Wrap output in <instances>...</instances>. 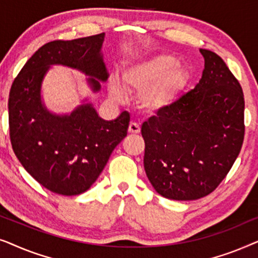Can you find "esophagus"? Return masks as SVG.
<instances>
[{"label": "esophagus", "instance_id": "34e87169", "mask_svg": "<svg viewBox=\"0 0 258 258\" xmlns=\"http://www.w3.org/2000/svg\"><path fill=\"white\" fill-rule=\"evenodd\" d=\"M128 132L130 134H140L141 128H140L139 124H136V123H130L129 128H128Z\"/></svg>", "mask_w": 258, "mask_h": 258}]
</instances>
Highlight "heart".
<instances>
[{
	"label": "heart",
	"mask_w": 258,
	"mask_h": 258,
	"mask_svg": "<svg viewBox=\"0 0 258 258\" xmlns=\"http://www.w3.org/2000/svg\"><path fill=\"white\" fill-rule=\"evenodd\" d=\"M191 79L188 67L177 63L174 56L161 54L136 63L122 73V87L129 93L140 94V102L147 111L157 114L172 107ZM110 96L122 101L124 94L116 81L109 87Z\"/></svg>",
	"instance_id": "b5f03b06"
}]
</instances>
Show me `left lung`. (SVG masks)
Listing matches in <instances>:
<instances>
[{"instance_id":"left-lung-1","label":"left lung","mask_w":258,"mask_h":258,"mask_svg":"<svg viewBox=\"0 0 258 258\" xmlns=\"http://www.w3.org/2000/svg\"><path fill=\"white\" fill-rule=\"evenodd\" d=\"M202 79L142 124L144 170L165 199L199 200L223 181L244 140V97L223 59L200 49Z\"/></svg>"}]
</instances>
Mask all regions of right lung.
Segmentation results:
<instances>
[{
    "label": "right lung",
    "mask_w": 258,
    "mask_h": 258,
    "mask_svg": "<svg viewBox=\"0 0 258 258\" xmlns=\"http://www.w3.org/2000/svg\"><path fill=\"white\" fill-rule=\"evenodd\" d=\"M104 33L72 41H52L28 59L9 93V134L23 168L44 188L58 195H80L93 185L112 150L126 136L130 115L104 121L90 103L69 115L52 114L41 100V86L52 64L77 69L94 93L108 73L101 55Z\"/></svg>",
    "instance_id": "add662e5"
}]
</instances>
